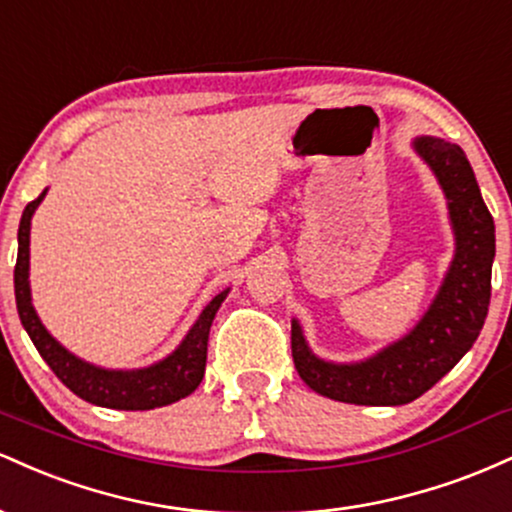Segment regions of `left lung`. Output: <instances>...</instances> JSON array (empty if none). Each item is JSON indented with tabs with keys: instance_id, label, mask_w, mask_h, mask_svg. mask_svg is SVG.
I'll return each instance as SVG.
<instances>
[{
	"instance_id": "left-lung-1",
	"label": "left lung",
	"mask_w": 512,
	"mask_h": 512,
	"mask_svg": "<svg viewBox=\"0 0 512 512\" xmlns=\"http://www.w3.org/2000/svg\"><path fill=\"white\" fill-rule=\"evenodd\" d=\"M416 151L438 175L448 197L457 252L445 284L424 320L402 342L354 366L315 358L301 327H291V354L303 383L346 404L397 407L431 390L477 342L491 303V264L496 255L493 216L481 199L477 178L457 144L416 139Z\"/></svg>"
}]
</instances>
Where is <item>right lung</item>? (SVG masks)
I'll list each match as a JSON object with an SVG mask.
<instances>
[{
	"mask_svg": "<svg viewBox=\"0 0 512 512\" xmlns=\"http://www.w3.org/2000/svg\"><path fill=\"white\" fill-rule=\"evenodd\" d=\"M45 192L38 199L26 204L19 223V257L14 267V291H16V308H19L21 325L26 327L28 337L38 349V354L45 358V363L52 368V373L62 380L76 397L86 402L98 404L108 409H127V411H146L166 404L178 402L197 390V385L204 378V366H207V342L209 327L214 320L216 310L226 291L211 301L202 310L199 320L195 322L185 342L173 356L156 366L144 370H103L62 349L48 330L40 325L31 303V289H28V233H31V216L35 207L43 202Z\"/></svg>",
	"mask_w": 512,
	"mask_h": 512,
	"instance_id": "obj_1",
	"label": "right lung"
}]
</instances>
